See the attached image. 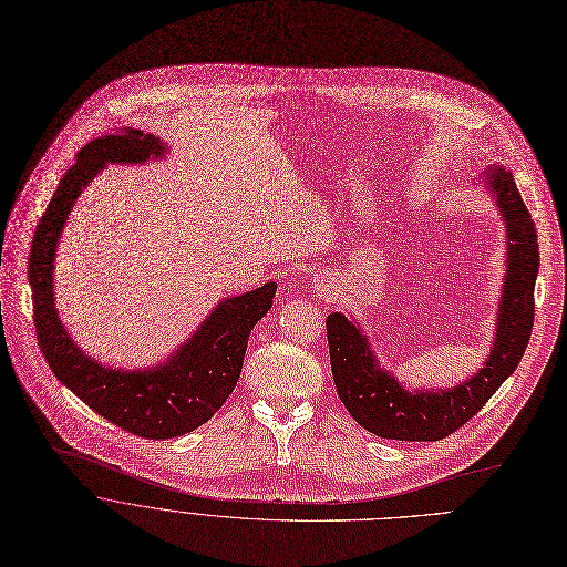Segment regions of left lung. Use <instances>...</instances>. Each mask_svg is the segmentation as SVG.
Masks as SVG:
<instances>
[{
	"label": "left lung",
	"mask_w": 567,
	"mask_h": 567,
	"mask_svg": "<svg viewBox=\"0 0 567 567\" xmlns=\"http://www.w3.org/2000/svg\"><path fill=\"white\" fill-rule=\"evenodd\" d=\"M485 187L505 223V277L496 308V332L483 367L467 380L446 389H404L380 367L369 334L344 312L326 317L330 369L339 400L367 431L386 440L431 442L470 422L498 386L516 371L534 326V284L538 244L534 220L518 194L512 172L489 167Z\"/></svg>",
	"instance_id": "left-lung-1"
}]
</instances>
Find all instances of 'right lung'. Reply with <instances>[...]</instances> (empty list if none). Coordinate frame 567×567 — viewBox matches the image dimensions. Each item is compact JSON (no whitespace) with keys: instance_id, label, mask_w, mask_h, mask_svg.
<instances>
[{"instance_id":"obj_1","label":"right lung","mask_w":567,"mask_h":567,"mask_svg":"<svg viewBox=\"0 0 567 567\" xmlns=\"http://www.w3.org/2000/svg\"><path fill=\"white\" fill-rule=\"evenodd\" d=\"M167 154V143L141 132L109 134L84 145L38 225L29 257L33 323L51 371L97 415L150 440L194 431L230 398L241 375L250 330L272 308L277 290V284L268 281L244 295L225 297L156 367H106L73 342L53 292L55 255L69 214L82 189L106 165H145Z\"/></svg>"}]
</instances>
